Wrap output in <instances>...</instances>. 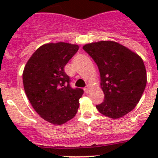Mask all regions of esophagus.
Listing matches in <instances>:
<instances>
[{
    "mask_svg": "<svg viewBox=\"0 0 158 158\" xmlns=\"http://www.w3.org/2000/svg\"><path fill=\"white\" fill-rule=\"evenodd\" d=\"M89 89H90V85H87L86 86H85V88L84 89V90H85V92H89Z\"/></svg>",
    "mask_w": 158,
    "mask_h": 158,
    "instance_id": "34e87169",
    "label": "esophagus"
}]
</instances>
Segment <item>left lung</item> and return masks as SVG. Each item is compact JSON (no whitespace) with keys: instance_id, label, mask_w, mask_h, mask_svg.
Segmentation results:
<instances>
[{"instance_id":"obj_1","label":"left lung","mask_w":158,"mask_h":158,"mask_svg":"<svg viewBox=\"0 0 158 158\" xmlns=\"http://www.w3.org/2000/svg\"><path fill=\"white\" fill-rule=\"evenodd\" d=\"M83 49L100 73L105 98L97 109L111 118L123 117L135 109L145 89L147 73L142 59L114 41L85 44Z\"/></svg>"}]
</instances>
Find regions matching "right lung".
I'll use <instances>...</instances> for the list:
<instances>
[{
	"mask_svg": "<svg viewBox=\"0 0 158 158\" xmlns=\"http://www.w3.org/2000/svg\"><path fill=\"white\" fill-rule=\"evenodd\" d=\"M79 46L60 42L41 46L25 66L23 82L30 104L42 118L63 125L77 113L83 89L70 86L64 67Z\"/></svg>",
	"mask_w": 158,
	"mask_h": 158,
	"instance_id": "1",
	"label": "right lung"
}]
</instances>
